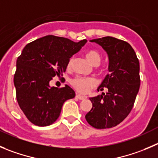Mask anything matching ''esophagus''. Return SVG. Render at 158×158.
<instances>
[{
  "mask_svg": "<svg viewBox=\"0 0 158 158\" xmlns=\"http://www.w3.org/2000/svg\"><path fill=\"white\" fill-rule=\"evenodd\" d=\"M76 97L78 99H80V100H84V99H86L87 98V96L81 95V94H77Z\"/></svg>",
  "mask_w": 158,
  "mask_h": 158,
  "instance_id": "obj_1",
  "label": "esophagus"
}]
</instances>
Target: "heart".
Here are the masks:
<instances>
[{
    "instance_id": "heart-1",
    "label": "heart",
    "mask_w": 158,
    "mask_h": 158,
    "mask_svg": "<svg viewBox=\"0 0 158 158\" xmlns=\"http://www.w3.org/2000/svg\"><path fill=\"white\" fill-rule=\"evenodd\" d=\"M87 59L90 61L92 64L98 65L101 62V55L98 51L91 49L87 52L86 54ZM73 57H70L69 59L68 63H67V67H70L73 63ZM70 84L72 86L75 88L77 91L81 93H88L91 88H94L97 85V81L94 78L91 77H83V76H77L73 77L70 81Z\"/></svg>"
}]
</instances>
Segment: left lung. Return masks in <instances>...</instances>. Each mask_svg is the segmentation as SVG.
<instances>
[{"label":"left lung","instance_id":"left-lung-1","mask_svg":"<svg viewBox=\"0 0 158 158\" xmlns=\"http://www.w3.org/2000/svg\"><path fill=\"white\" fill-rule=\"evenodd\" d=\"M100 45L109 56L110 73L98 88L106 94L90 98L92 109L85 115L96 129L112 128L125 119L134 105L140 86L139 62L134 49L127 42L111 36L91 40Z\"/></svg>","mask_w":158,"mask_h":158}]
</instances>
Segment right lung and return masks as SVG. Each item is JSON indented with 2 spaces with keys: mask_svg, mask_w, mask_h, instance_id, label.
Instances as JSON below:
<instances>
[{
  "mask_svg": "<svg viewBox=\"0 0 158 158\" xmlns=\"http://www.w3.org/2000/svg\"><path fill=\"white\" fill-rule=\"evenodd\" d=\"M87 40L75 43L64 37L46 35L28 43L18 57L14 84L16 98L25 116L34 125L49 126L57 119L64 103L75 97L70 86H49L63 76L69 59Z\"/></svg>",
  "mask_w": 158,
  "mask_h": 158,
  "instance_id": "1",
  "label": "right lung"
}]
</instances>
